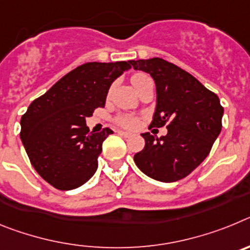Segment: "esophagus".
Instances as JSON below:
<instances>
[{
  "instance_id": "34e87169",
  "label": "esophagus",
  "mask_w": 250,
  "mask_h": 250,
  "mask_svg": "<svg viewBox=\"0 0 250 250\" xmlns=\"http://www.w3.org/2000/svg\"><path fill=\"white\" fill-rule=\"evenodd\" d=\"M119 134H120L121 136H124V138H129V136H131V134H130L129 131H123V130H119Z\"/></svg>"
}]
</instances>
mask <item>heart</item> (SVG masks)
Masks as SVG:
<instances>
[{
  "mask_svg": "<svg viewBox=\"0 0 250 250\" xmlns=\"http://www.w3.org/2000/svg\"><path fill=\"white\" fill-rule=\"evenodd\" d=\"M146 77H147L146 75H144V74L132 75V77H131L132 85L134 86L138 85L141 80H144V79H146ZM116 121H118L119 125H121V126H124V127H129V129H131V127H135L136 124H138V119H136L135 116H131V115H120V116H118Z\"/></svg>",
  "mask_w": 250,
  "mask_h": 250,
  "instance_id": "b5f03b06",
  "label": "heart"
}]
</instances>
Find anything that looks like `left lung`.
Returning <instances> with one entry per match:
<instances>
[{"label":"left lung","instance_id":"left-lung-1","mask_svg":"<svg viewBox=\"0 0 250 250\" xmlns=\"http://www.w3.org/2000/svg\"><path fill=\"white\" fill-rule=\"evenodd\" d=\"M130 63L155 81L156 109L150 126L167 125V129L161 138L141 134L145 146L134 155V161L158 182H178L209 155L222 130L224 109L216 94L167 60L154 57Z\"/></svg>","mask_w":250,"mask_h":250}]
</instances>
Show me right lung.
<instances>
[{"label": "right lung", "mask_w": 250, "mask_h": 250, "mask_svg": "<svg viewBox=\"0 0 250 250\" xmlns=\"http://www.w3.org/2000/svg\"><path fill=\"white\" fill-rule=\"evenodd\" d=\"M130 67V61L83 63L32 101L22 115V144L48 184L71 190L94 175L104 140L112 130L90 131L85 119L105 106L111 83Z\"/></svg>", "instance_id": "add662e5"}]
</instances>
